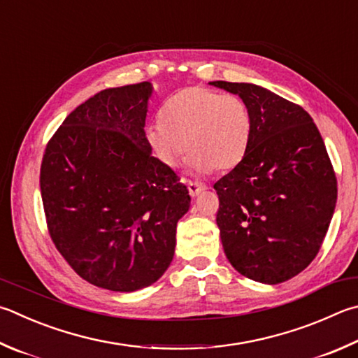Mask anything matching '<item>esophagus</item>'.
I'll list each match as a JSON object with an SVG mask.
<instances>
[{"label": "esophagus", "instance_id": "esophagus-1", "mask_svg": "<svg viewBox=\"0 0 358 358\" xmlns=\"http://www.w3.org/2000/svg\"><path fill=\"white\" fill-rule=\"evenodd\" d=\"M187 189H189L191 197H197L199 194L205 189V186L197 183V181H187Z\"/></svg>", "mask_w": 358, "mask_h": 358}]
</instances>
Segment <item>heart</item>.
Wrapping results in <instances>:
<instances>
[{"label": "heart", "instance_id": "heart-1", "mask_svg": "<svg viewBox=\"0 0 358 358\" xmlns=\"http://www.w3.org/2000/svg\"><path fill=\"white\" fill-rule=\"evenodd\" d=\"M252 136L249 106L238 95L206 86L173 94L159 122L145 128V142L162 166L175 169L189 150L187 164L199 173L229 171L241 162Z\"/></svg>", "mask_w": 358, "mask_h": 358}]
</instances>
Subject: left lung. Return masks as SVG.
Returning <instances> with one entry per match:
<instances>
[{
  "instance_id": "obj_1",
  "label": "left lung",
  "mask_w": 358,
  "mask_h": 358,
  "mask_svg": "<svg viewBox=\"0 0 358 358\" xmlns=\"http://www.w3.org/2000/svg\"><path fill=\"white\" fill-rule=\"evenodd\" d=\"M249 106L247 153L216 181V222L239 274L277 285L320 252L336 205V177L320 129L302 106L249 83L213 81Z\"/></svg>"
}]
</instances>
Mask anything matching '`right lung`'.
Masks as SVG:
<instances>
[{
    "label": "right lung",
    "instance_id": "right-lung-1",
    "mask_svg": "<svg viewBox=\"0 0 358 358\" xmlns=\"http://www.w3.org/2000/svg\"><path fill=\"white\" fill-rule=\"evenodd\" d=\"M148 81L105 89L71 111L45 148L48 233L78 275L129 292L158 280L191 197L145 142Z\"/></svg>",
    "mask_w": 358,
    "mask_h": 358
}]
</instances>
